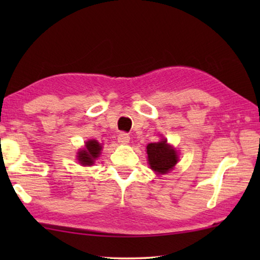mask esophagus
<instances>
[{
  "mask_svg": "<svg viewBox=\"0 0 260 260\" xmlns=\"http://www.w3.org/2000/svg\"><path fill=\"white\" fill-rule=\"evenodd\" d=\"M129 139H131L129 135L127 133H124V132L118 135V142L120 144H127L129 142Z\"/></svg>",
  "mask_w": 260,
  "mask_h": 260,
  "instance_id": "obj_1",
  "label": "esophagus"
}]
</instances>
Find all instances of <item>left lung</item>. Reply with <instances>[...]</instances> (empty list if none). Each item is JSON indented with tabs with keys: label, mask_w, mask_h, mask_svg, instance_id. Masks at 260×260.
Wrapping results in <instances>:
<instances>
[{
	"label": "left lung",
	"mask_w": 260,
	"mask_h": 260,
	"mask_svg": "<svg viewBox=\"0 0 260 260\" xmlns=\"http://www.w3.org/2000/svg\"><path fill=\"white\" fill-rule=\"evenodd\" d=\"M147 153L151 169L158 173L164 174L169 172L178 161L177 151L166 143V140L157 143H149Z\"/></svg>",
	"instance_id": "left-lung-1"
}]
</instances>
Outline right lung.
<instances>
[{
  "label": "right lung",
  "instance_id": "add662e5",
  "mask_svg": "<svg viewBox=\"0 0 260 260\" xmlns=\"http://www.w3.org/2000/svg\"><path fill=\"white\" fill-rule=\"evenodd\" d=\"M102 147L95 140H90L86 142V149H83L78 153V159L83 166H90L94 164V159L99 157Z\"/></svg>",
  "mask_w": 260,
  "mask_h": 260
}]
</instances>
